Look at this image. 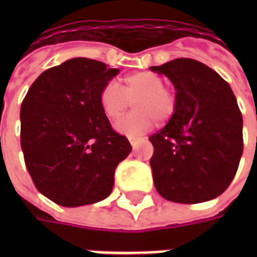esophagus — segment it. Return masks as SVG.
<instances>
[{"label":"esophagus","instance_id":"1","mask_svg":"<svg viewBox=\"0 0 257 257\" xmlns=\"http://www.w3.org/2000/svg\"><path fill=\"white\" fill-rule=\"evenodd\" d=\"M143 140V139H140V137H135V136H131L129 137V143L132 144L133 148H136V145L139 144V141Z\"/></svg>","mask_w":257,"mask_h":257}]
</instances>
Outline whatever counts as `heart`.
Instances as JSON below:
<instances>
[{
	"label": "heart",
	"instance_id": "obj_1",
	"mask_svg": "<svg viewBox=\"0 0 257 257\" xmlns=\"http://www.w3.org/2000/svg\"><path fill=\"white\" fill-rule=\"evenodd\" d=\"M133 102L135 112L117 122L118 132L136 136L148 132L156 120L167 122L177 110V94L164 85V78L153 72H136L122 80L118 88L108 82L100 93V104L110 121L118 120Z\"/></svg>",
	"mask_w": 257,
	"mask_h": 257
}]
</instances>
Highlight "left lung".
I'll list each match as a JSON object with an SVG mask.
<instances>
[{
    "mask_svg": "<svg viewBox=\"0 0 257 257\" xmlns=\"http://www.w3.org/2000/svg\"><path fill=\"white\" fill-rule=\"evenodd\" d=\"M151 70L175 85L177 110L149 141L157 192L169 201L196 204L223 193L243 155V117L231 86L192 58H176Z\"/></svg>",
    "mask_w": 257,
    "mask_h": 257,
    "instance_id": "8db88e82",
    "label": "left lung"
}]
</instances>
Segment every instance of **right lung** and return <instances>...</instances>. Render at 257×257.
Returning <instances> with one entry per match:
<instances>
[{
  "label": "right lung",
  "mask_w": 257,
  "mask_h": 257,
  "mask_svg": "<svg viewBox=\"0 0 257 257\" xmlns=\"http://www.w3.org/2000/svg\"><path fill=\"white\" fill-rule=\"evenodd\" d=\"M120 73L104 62L72 58L42 72L21 105V148L38 192L62 207L110 195L114 171L131 153L112 128L100 93Z\"/></svg>",
  "instance_id": "add662e5"
}]
</instances>
